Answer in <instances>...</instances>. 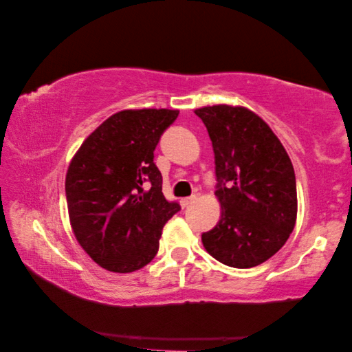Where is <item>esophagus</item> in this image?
<instances>
[{
    "label": "esophagus",
    "mask_w": 352,
    "mask_h": 352,
    "mask_svg": "<svg viewBox=\"0 0 352 352\" xmlns=\"http://www.w3.org/2000/svg\"><path fill=\"white\" fill-rule=\"evenodd\" d=\"M195 199H197V197H188V198H182V199H181V206L184 207V209H186V207H188L190 204H192Z\"/></svg>",
    "instance_id": "esophagus-1"
}]
</instances>
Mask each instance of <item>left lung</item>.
I'll use <instances>...</instances> for the list:
<instances>
[{"instance_id": "left-lung-1", "label": "left lung", "mask_w": 352, "mask_h": 352, "mask_svg": "<svg viewBox=\"0 0 352 352\" xmlns=\"http://www.w3.org/2000/svg\"><path fill=\"white\" fill-rule=\"evenodd\" d=\"M215 154L221 217L203 234L209 254L228 267L251 268L274 256L296 223V179L292 160L263 120L240 106L195 111Z\"/></svg>"}]
</instances>
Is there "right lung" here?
Instances as JSON below:
<instances>
[{
  "mask_svg": "<svg viewBox=\"0 0 352 352\" xmlns=\"http://www.w3.org/2000/svg\"><path fill=\"white\" fill-rule=\"evenodd\" d=\"M179 111L129 109L109 117L85 138L68 166L65 195L74 237L113 273L153 261L165 223L181 210L162 193L154 164L160 135Z\"/></svg>",
  "mask_w": 352,
  "mask_h": 352,
  "instance_id": "right-lung-1",
  "label": "right lung"
}]
</instances>
